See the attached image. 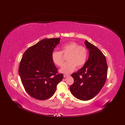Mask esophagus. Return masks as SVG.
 <instances>
[{
	"mask_svg": "<svg viewBox=\"0 0 125 125\" xmlns=\"http://www.w3.org/2000/svg\"><path fill=\"white\" fill-rule=\"evenodd\" d=\"M69 75H70L69 74H63V77H64V78H67V77H69Z\"/></svg>",
	"mask_w": 125,
	"mask_h": 125,
	"instance_id": "obj_1",
	"label": "esophagus"
}]
</instances>
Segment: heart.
<instances>
[{"instance_id":"b5f03b06","label":"heart","mask_w":125,"mask_h":125,"mask_svg":"<svg viewBox=\"0 0 125 125\" xmlns=\"http://www.w3.org/2000/svg\"><path fill=\"white\" fill-rule=\"evenodd\" d=\"M67 56V62L64 64L60 71L63 73H69L76 68H80L85 63L88 56V51L85 47L75 42H69L62 46V51H55L52 52V62L57 66L62 67L64 62L63 55Z\"/></svg>"}]
</instances>
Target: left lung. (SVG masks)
Here are the masks:
<instances>
[{"instance_id": "8db88e82", "label": "left lung", "mask_w": 125, "mask_h": 125, "mask_svg": "<svg viewBox=\"0 0 125 125\" xmlns=\"http://www.w3.org/2000/svg\"><path fill=\"white\" fill-rule=\"evenodd\" d=\"M84 43L89 51V58L80 70L71 74L74 83L70 90L77 99L88 101L95 96L103 87L108 68L105 56L99 49L86 40Z\"/></svg>"}]
</instances>
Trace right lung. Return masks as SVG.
Instances as JSON below:
<instances>
[{"instance_id": "obj_1", "label": "right lung", "mask_w": 125, "mask_h": 125, "mask_svg": "<svg viewBox=\"0 0 125 125\" xmlns=\"http://www.w3.org/2000/svg\"><path fill=\"white\" fill-rule=\"evenodd\" d=\"M60 38L45 39L29 47L21 60L19 74L29 95L37 100L49 99L55 93L57 85L63 79L52 58Z\"/></svg>"}]
</instances>
